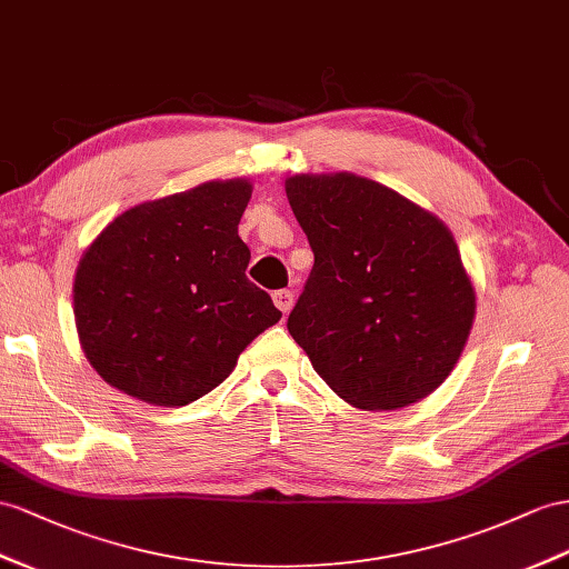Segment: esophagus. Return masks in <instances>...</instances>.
<instances>
[{
    "label": "esophagus",
    "mask_w": 569,
    "mask_h": 569,
    "mask_svg": "<svg viewBox=\"0 0 569 569\" xmlns=\"http://www.w3.org/2000/svg\"><path fill=\"white\" fill-rule=\"evenodd\" d=\"M273 302H276V308H279L283 315H288L290 310H293V305H296V293H293V290H288V288L276 290Z\"/></svg>",
    "instance_id": "obj_1"
}]
</instances>
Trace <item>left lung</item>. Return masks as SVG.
<instances>
[{
    "instance_id": "8db88e82",
    "label": "left lung",
    "mask_w": 569,
    "mask_h": 569,
    "mask_svg": "<svg viewBox=\"0 0 569 569\" xmlns=\"http://www.w3.org/2000/svg\"><path fill=\"white\" fill-rule=\"evenodd\" d=\"M315 267L288 331L315 372L356 409L397 411L455 370L476 288L435 213L353 172L286 180Z\"/></svg>"
}]
</instances>
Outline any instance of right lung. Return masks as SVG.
I'll return each mask as SVG.
<instances>
[{
    "mask_svg": "<svg viewBox=\"0 0 569 569\" xmlns=\"http://www.w3.org/2000/svg\"><path fill=\"white\" fill-rule=\"evenodd\" d=\"M252 184L211 180L122 211L74 276L79 343L103 380L139 401L209 395L281 312L244 276L238 223Z\"/></svg>",
    "mask_w": 569,
    "mask_h": 569,
    "instance_id": "1",
    "label": "right lung"
}]
</instances>
